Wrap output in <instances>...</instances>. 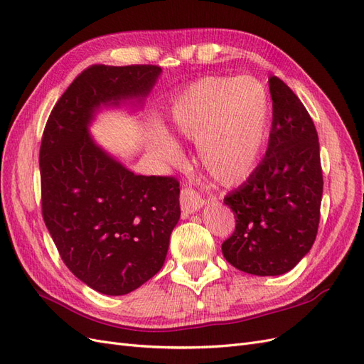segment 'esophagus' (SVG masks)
Instances as JSON below:
<instances>
[{"instance_id": "obj_1", "label": "esophagus", "mask_w": 364, "mask_h": 364, "mask_svg": "<svg viewBox=\"0 0 364 364\" xmlns=\"http://www.w3.org/2000/svg\"><path fill=\"white\" fill-rule=\"evenodd\" d=\"M180 204H181V210L184 213H193L196 210H200L204 205V200L198 193H196V191L191 188V186H186V188L181 189Z\"/></svg>"}]
</instances>
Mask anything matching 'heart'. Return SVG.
<instances>
[{
	"instance_id": "obj_1",
	"label": "heart",
	"mask_w": 364,
	"mask_h": 364,
	"mask_svg": "<svg viewBox=\"0 0 364 364\" xmlns=\"http://www.w3.org/2000/svg\"><path fill=\"white\" fill-rule=\"evenodd\" d=\"M172 119L176 136L198 143V160L215 181L240 184L255 171L267 140L268 96L250 76L205 77L193 84L175 103ZM161 157L178 164L183 154L164 141Z\"/></svg>"
}]
</instances>
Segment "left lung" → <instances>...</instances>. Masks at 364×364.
Returning a JSON list of instances; mask_svg holds the SVG:
<instances>
[{
    "instance_id": "left-lung-1",
    "label": "left lung",
    "mask_w": 364,
    "mask_h": 364,
    "mask_svg": "<svg viewBox=\"0 0 364 364\" xmlns=\"http://www.w3.org/2000/svg\"><path fill=\"white\" fill-rule=\"evenodd\" d=\"M273 122L262 161L224 204L235 232L223 242L228 264L248 274L280 276L313 247L323 175L318 136L304 103L284 80L268 79Z\"/></svg>"
}]
</instances>
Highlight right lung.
I'll list each match as a JSON object with an SVG mask.
<instances>
[{
    "instance_id": "obj_1",
    "label": "right lung",
    "mask_w": 364,
    "mask_h": 364,
    "mask_svg": "<svg viewBox=\"0 0 364 364\" xmlns=\"http://www.w3.org/2000/svg\"><path fill=\"white\" fill-rule=\"evenodd\" d=\"M157 65H91L51 109L39 151L43 216L70 272L123 296L157 274L180 220V183L136 175L88 134L102 107L141 103Z\"/></svg>"
}]
</instances>
